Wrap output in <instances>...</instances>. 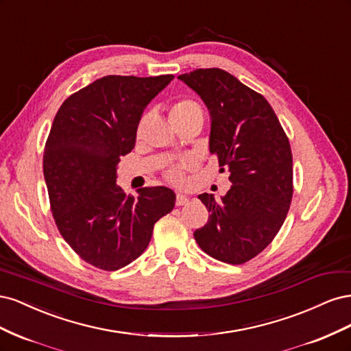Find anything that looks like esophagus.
I'll return each instance as SVG.
<instances>
[{"instance_id":"34e87169","label":"esophagus","mask_w":351,"mask_h":351,"mask_svg":"<svg viewBox=\"0 0 351 351\" xmlns=\"http://www.w3.org/2000/svg\"><path fill=\"white\" fill-rule=\"evenodd\" d=\"M189 202V197L186 196V195H182V193H177V196H176V205L177 206H183V205H186Z\"/></svg>"}]
</instances>
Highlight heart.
<instances>
[{
    "label": "heart",
    "mask_w": 351,
    "mask_h": 351,
    "mask_svg": "<svg viewBox=\"0 0 351 351\" xmlns=\"http://www.w3.org/2000/svg\"><path fill=\"white\" fill-rule=\"evenodd\" d=\"M169 117H171L173 123H184L193 119H204V110H202L200 104L197 101L183 98L177 101L176 104H173L171 110H169ZM142 124H143V120L139 125V132L142 129ZM189 167H190L189 162H182V164L169 167L165 171V178L169 183H174V184L183 183V171Z\"/></svg>",
    "instance_id": "b5f03b06"
}]
</instances>
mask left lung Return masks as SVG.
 Returning a JSON list of instances; mask_svg holds the SVG:
<instances>
[{"label": "left lung", "instance_id": "left-lung-1", "mask_svg": "<svg viewBox=\"0 0 351 351\" xmlns=\"http://www.w3.org/2000/svg\"><path fill=\"white\" fill-rule=\"evenodd\" d=\"M209 110V152L230 171L232 186L217 202L199 195L209 212L195 231L200 249L221 262L240 265L277 236L293 197L289 137L269 102L221 69H197L178 76ZM224 169V168H221Z\"/></svg>", "mask_w": 351, "mask_h": 351}]
</instances>
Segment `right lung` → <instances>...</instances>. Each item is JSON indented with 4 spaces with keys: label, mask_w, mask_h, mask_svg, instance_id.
Instances as JSON below:
<instances>
[{
    "label": "right lung",
    "mask_w": 351,
    "mask_h": 351,
    "mask_svg": "<svg viewBox=\"0 0 351 351\" xmlns=\"http://www.w3.org/2000/svg\"><path fill=\"white\" fill-rule=\"evenodd\" d=\"M174 79L105 76L60 107L44 151L52 217L70 247L93 267L117 271L137 259L155 222L176 205L171 189L115 184L120 158L132 152L146 105Z\"/></svg>",
    "instance_id": "right-lung-1"
}]
</instances>
